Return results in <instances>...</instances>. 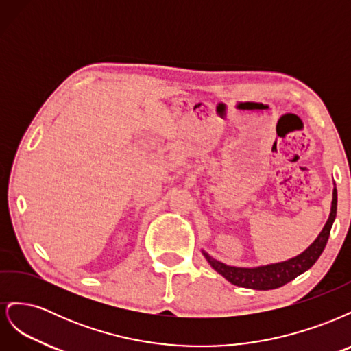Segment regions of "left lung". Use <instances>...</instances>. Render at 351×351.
I'll list each match as a JSON object with an SVG mask.
<instances>
[{
  "instance_id": "left-lung-1",
  "label": "left lung",
  "mask_w": 351,
  "mask_h": 351,
  "mask_svg": "<svg viewBox=\"0 0 351 351\" xmlns=\"http://www.w3.org/2000/svg\"><path fill=\"white\" fill-rule=\"evenodd\" d=\"M337 215V189L334 187L332 192V204H331V214L326 221L324 230L317 239L307 247L299 256L291 258L285 262L280 263H271L265 265V267L256 268H236L228 267V265L222 263L208 253L204 252L206 261L218 274H221L227 281L234 284L237 287H244V289H253V290H274L278 287L285 285L287 282L293 281L300 274L313 267V263L319 259L321 253L324 252L326 241L329 239V232H331L332 222Z\"/></svg>"
}]
</instances>
